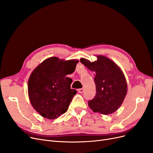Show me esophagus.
Wrapping results in <instances>:
<instances>
[{"label": "esophagus", "instance_id": "esophagus-1", "mask_svg": "<svg viewBox=\"0 0 153 153\" xmlns=\"http://www.w3.org/2000/svg\"><path fill=\"white\" fill-rule=\"evenodd\" d=\"M84 91V88H81V89H78V92L79 93H82Z\"/></svg>", "mask_w": 153, "mask_h": 153}]
</instances>
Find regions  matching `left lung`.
<instances>
[{
  "label": "left lung",
  "mask_w": 153,
  "mask_h": 153,
  "mask_svg": "<svg viewBox=\"0 0 153 153\" xmlns=\"http://www.w3.org/2000/svg\"><path fill=\"white\" fill-rule=\"evenodd\" d=\"M91 62L81 59V62L88 69L96 72L95 97L88 101L94 112L108 115L115 112L122 104L127 91L126 79L121 69L114 62L105 56Z\"/></svg>",
  "instance_id": "8db88e82"
}]
</instances>
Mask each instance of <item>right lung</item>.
<instances>
[{
    "label": "right lung",
    "instance_id": "add662e5",
    "mask_svg": "<svg viewBox=\"0 0 153 153\" xmlns=\"http://www.w3.org/2000/svg\"><path fill=\"white\" fill-rule=\"evenodd\" d=\"M78 60L64 61L50 57L33 71L27 82L30 102L39 115L55 119L64 114L77 91L71 89V78Z\"/></svg>",
    "mask_w": 153,
    "mask_h": 153
}]
</instances>
